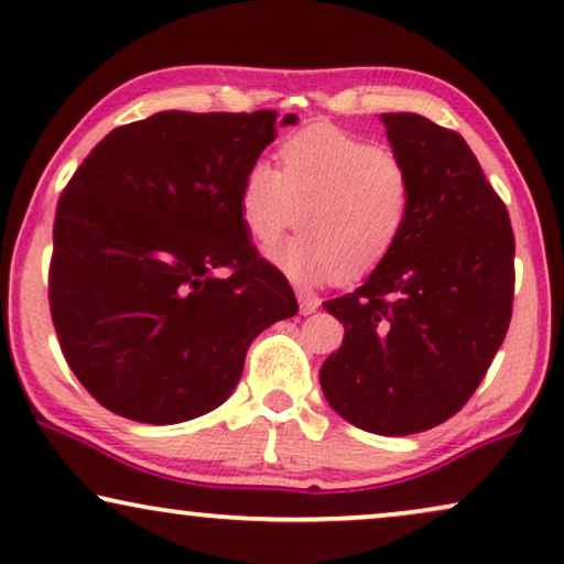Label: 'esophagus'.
Instances as JSON below:
<instances>
[{
  "label": "esophagus",
  "mask_w": 564,
  "mask_h": 564,
  "mask_svg": "<svg viewBox=\"0 0 564 564\" xmlns=\"http://www.w3.org/2000/svg\"><path fill=\"white\" fill-rule=\"evenodd\" d=\"M297 303H300V313H303V315H311V313L318 311L321 300L315 297L313 292H307V290H297Z\"/></svg>",
  "instance_id": "1"
}]
</instances>
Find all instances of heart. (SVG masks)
Returning a JSON list of instances; mask_svg holds the SVG:
<instances>
[{
	"label": "heart",
	"instance_id": "obj_1",
	"mask_svg": "<svg viewBox=\"0 0 564 564\" xmlns=\"http://www.w3.org/2000/svg\"><path fill=\"white\" fill-rule=\"evenodd\" d=\"M282 169H246L238 213L246 234L269 249L297 223L305 234L272 253L300 282L359 280L395 249L413 205L411 174L392 151L349 130L313 126L280 145Z\"/></svg>",
	"mask_w": 564,
	"mask_h": 564
}]
</instances>
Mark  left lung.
Here are the masks:
<instances>
[{"mask_svg": "<svg viewBox=\"0 0 564 564\" xmlns=\"http://www.w3.org/2000/svg\"><path fill=\"white\" fill-rule=\"evenodd\" d=\"M382 122L411 174V215L367 282L323 303L344 344L321 388L354 426L408 436L462 411L488 372L511 323L516 241L465 138L415 112Z\"/></svg>", "mask_w": 564, "mask_h": 564, "instance_id": "1", "label": "left lung"}]
</instances>
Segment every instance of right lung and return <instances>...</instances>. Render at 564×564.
<instances>
[{"label": "right lung", "instance_id": "1", "mask_svg": "<svg viewBox=\"0 0 564 564\" xmlns=\"http://www.w3.org/2000/svg\"><path fill=\"white\" fill-rule=\"evenodd\" d=\"M276 112L166 110L99 141L56 207L48 276L61 351L97 403L166 426L218 408L249 344L297 313L238 213ZM284 115L282 126H295Z\"/></svg>", "mask_w": 564, "mask_h": 564}]
</instances>
